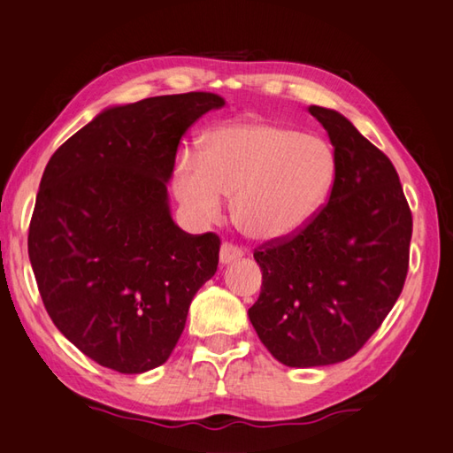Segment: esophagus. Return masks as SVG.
I'll use <instances>...</instances> for the list:
<instances>
[{
	"label": "esophagus",
	"mask_w": 453,
	"mask_h": 453,
	"mask_svg": "<svg viewBox=\"0 0 453 453\" xmlns=\"http://www.w3.org/2000/svg\"><path fill=\"white\" fill-rule=\"evenodd\" d=\"M240 257H243V250L237 248V245L232 243H224L219 250V263L221 265H227V263L237 261Z\"/></svg>",
	"instance_id": "1"
}]
</instances>
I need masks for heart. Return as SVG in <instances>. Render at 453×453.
<instances>
[{
    "mask_svg": "<svg viewBox=\"0 0 453 453\" xmlns=\"http://www.w3.org/2000/svg\"><path fill=\"white\" fill-rule=\"evenodd\" d=\"M334 148L317 134L267 120H237L203 136L200 158L182 154L172 174L178 202L198 221H213L234 194L243 235L273 243L297 235L333 192Z\"/></svg>",
    "mask_w": 453,
    "mask_h": 453,
    "instance_id": "obj_1",
    "label": "heart"
}]
</instances>
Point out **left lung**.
Returning a JSON list of instances; mask_svg holds the SVG:
<instances>
[{
	"label": "left lung",
	"instance_id": "8db88e82",
	"mask_svg": "<svg viewBox=\"0 0 453 453\" xmlns=\"http://www.w3.org/2000/svg\"><path fill=\"white\" fill-rule=\"evenodd\" d=\"M336 152V180L297 235L255 250L263 271L248 311L259 341L279 363L326 366L365 347L408 273L412 213L396 168L341 112L309 106Z\"/></svg>",
	"mask_w": 453,
	"mask_h": 453
}]
</instances>
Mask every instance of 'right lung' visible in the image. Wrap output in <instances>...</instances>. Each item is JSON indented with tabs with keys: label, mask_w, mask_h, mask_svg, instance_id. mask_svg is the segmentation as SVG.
<instances>
[{
	"label": "right lung",
	"mask_w": 453,
	"mask_h": 453,
	"mask_svg": "<svg viewBox=\"0 0 453 453\" xmlns=\"http://www.w3.org/2000/svg\"><path fill=\"white\" fill-rule=\"evenodd\" d=\"M224 104L184 93L111 106L47 164L29 261L55 326L101 366L141 374L166 363L218 271L219 237L180 229L166 184L180 138Z\"/></svg>",
	"instance_id": "right-lung-1"
}]
</instances>
